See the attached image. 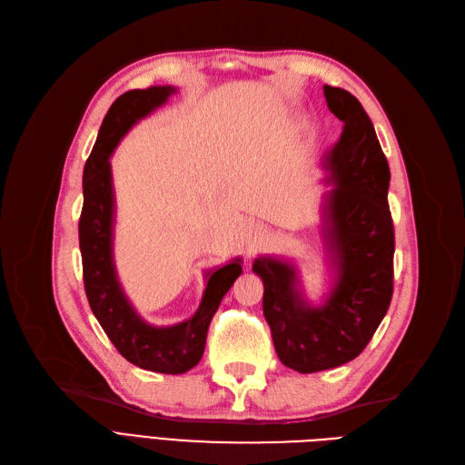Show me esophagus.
Returning <instances> with one entry per match:
<instances>
[{"instance_id":"34e87169","label":"esophagus","mask_w":465,"mask_h":465,"mask_svg":"<svg viewBox=\"0 0 465 465\" xmlns=\"http://www.w3.org/2000/svg\"><path fill=\"white\" fill-rule=\"evenodd\" d=\"M265 236V229L262 227L260 223H248L244 227V241H246V252L252 254V252H256L263 241Z\"/></svg>"}]
</instances>
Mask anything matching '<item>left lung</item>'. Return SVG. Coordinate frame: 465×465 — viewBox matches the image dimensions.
Segmentation results:
<instances>
[{
  "instance_id": "obj_1",
  "label": "left lung",
  "mask_w": 465,
  "mask_h": 465,
  "mask_svg": "<svg viewBox=\"0 0 465 465\" xmlns=\"http://www.w3.org/2000/svg\"><path fill=\"white\" fill-rule=\"evenodd\" d=\"M328 108L343 132L323 168L335 188L323 202V244L333 287L312 306L299 291L297 267L258 258L263 316L279 361L311 374L341 367L369 345L386 316L393 292V223L388 205L390 166L362 104L345 89L323 85Z\"/></svg>"
}]
</instances>
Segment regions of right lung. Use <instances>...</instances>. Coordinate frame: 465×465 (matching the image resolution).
<instances>
[{"label":"right lung","mask_w":465,"mask_h":465,"mask_svg":"<svg viewBox=\"0 0 465 465\" xmlns=\"http://www.w3.org/2000/svg\"><path fill=\"white\" fill-rule=\"evenodd\" d=\"M174 87L134 89L118 96L98 130L94 147L83 171V209L79 219V248L83 283L94 318L118 353L139 369L182 374L202 361L207 330L224 294L242 273L241 258L209 272L202 302L192 318L174 326H151L124 294L112 256L114 236V188L110 157L120 139L139 120L163 106Z\"/></svg>","instance_id":"add662e5"}]
</instances>
